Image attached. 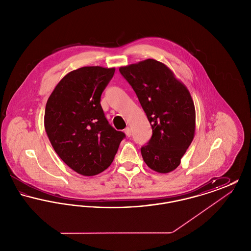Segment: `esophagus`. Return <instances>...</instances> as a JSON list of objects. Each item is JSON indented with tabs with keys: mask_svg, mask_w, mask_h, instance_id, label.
<instances>
[{
	"mask_svg": "<svg viewBox=\"0 0 251 251\" xmlns=\"http://www.w3.org/2000/svg\"><path fill=\"white\" fill-rule=\"evenodd\" d=\"M124 132H125V133H126V135H127V136H131V128H130V127H127V128H126V129H125V130H124Z\"/></svg>",
	"mask_w": 251,
	"mask_h": 251,
	"instance_id": "esophagus-1",
	"label": "esophagus"
}]
</instances>
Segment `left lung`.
Returning a JSON list of instances; mask_svg holds the SVG:
<instances>
[{
	"label": "left lung",
	"instance_id": "8db88e82",
	"mask_svg": "<svg viewBox=\"0 0 251 251\" xmlns=\"http://www.w3.org/2000/svg\"><path fill=\"white\" fill-rule=\"evenodd\" d=\"M131 84L152 129L148 145L141 148L147 166L158 173L179 167L196 131V110L187 87L173 72L154 59L120 67Z\"/></svg>",
	"mask_w": 251,
	"mask_h": 251
}]
</instances>
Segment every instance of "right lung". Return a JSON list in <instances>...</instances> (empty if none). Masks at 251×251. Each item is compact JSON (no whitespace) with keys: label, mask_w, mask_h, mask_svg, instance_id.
Returning <instances> with one entry per match:
<instances>
[{"label":"right lung","mask_w":251,"mask_h":251,"mask_svg":"<svg viewBox=\"0 0 251 251\" xmlns=\"http://www.w3.org/2000/svg\"><path fill=\"white\" fill-rule=\"evenodd\" d=\"M115 68L83 67L69 72L49 97L44 127L63 162L83 176H94L112 164L125 133L105 119L100 96Z\"/></svg>","instance_id":"obj_1"}]
</instances>
